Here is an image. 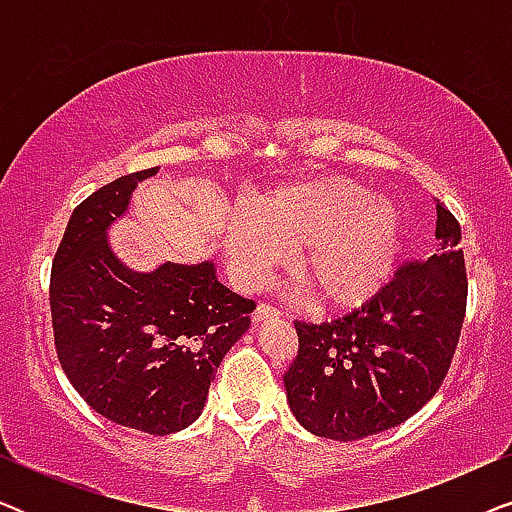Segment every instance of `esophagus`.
Masks as SVG:
<instances>
[{
    "label": "esophagus",
    "instance_id": "34e87169",
    "mask_svg": "<svg viewBox=\"0 0 512 512\" xmlns=\"http://www.w3.org/2000/svg\"><path fill=\"white\" fill-rule=\"evenodd\" d=\"M279 307L270 305V303H261L254 310V321H265V319H277L279 317Z\"/></svg>",
    "mask_w": 512,
    "mask_h": 512
}]
</instances>
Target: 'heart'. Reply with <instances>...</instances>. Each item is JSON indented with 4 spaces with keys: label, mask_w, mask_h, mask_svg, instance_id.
<instances>
[{
    "label": "heart",
    "mask_w": 512,
    "mask_h": 512,
    "mask_svg": "<svg viewBox=\"0 0 512 512\" xmlns=\"http://www.w3.org/2000/svg\"><path fill=\"white\" fill-rule=\"evenodd\" d=\"M401 214L349 179H310L249 202L226 233L230 263L247 279L296 256V279L312 303L349 310L375 298L394 275Z\"/></svg>",
    "instance_id": "b5f03b06"
}]
</instances>
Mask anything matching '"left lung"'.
I'll use <instances>...</instances> for the list:
<instances>
[{
    "label": "left lung",
    "mask_w": 512,
    "mask_h": 512,
    "mask_svg": "<svg viewBox=\"0 0 512 512\" xmlns=\"http://www.w3.org/2000/svg\"><path fill=\"white\" fill-rule=\"evenodd\" d=\"M436 237L359 310L296 321L298 354L284 373L291 412L314 436L361 440L403 424L450 370L466 314L461 228L436 200Z\"/></svg>",
    "instance_id": "left-lung-1"
}]
</instances>
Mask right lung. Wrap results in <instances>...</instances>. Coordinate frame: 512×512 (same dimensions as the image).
I'll list each match as a JSON object with an SVG mask.
<instances>
[{
    "label": "right lung",
    "instance_id": "1",
    "mask_svg": "<svg viewBox=\"0 0 512 512\" xmlns=\"http://www.w3.org/2000/svg\"><path fill=\"white\" fill-rule=\"evenodd\" d=\"M156 172L118 177L74 209L53 258L51 317L60 366L83 401L114 424L167 436L200 417L256 303L223 286L212 261L135 272L114 256L107 230Z\"/></svg>",
    "mask_w": 512,
    "mask_h": 512
}]
</instances>
